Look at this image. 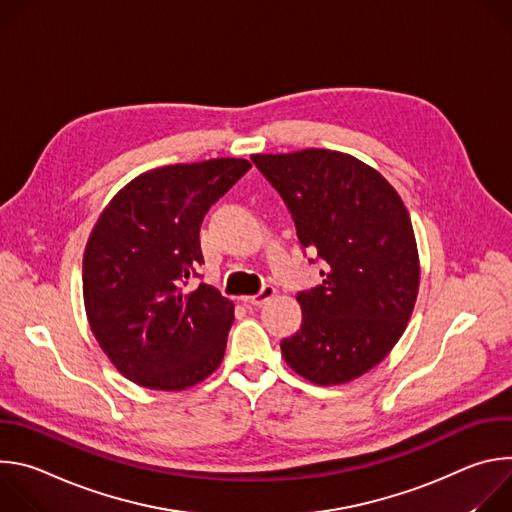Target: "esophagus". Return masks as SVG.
Segmentation results:
<instances>
[{
	"mask_svg": "<svg viewBox=\"0 0 512 512\" xmlns=\"http://www.w3.org/2000/svg\"><path fill=\"white\" fill-rule=\"evenodd\" d=\"M273 296H275V287H273V285H263L259 294L247 296V298H243V302H245L247 306H263V304H265L269 298H273Z\"/></svg>",
	"mask_w": 512,
	"mask_h": 512,
	"instance_id": "obj_1",
	"label": "esophagus"
}]
</instances>
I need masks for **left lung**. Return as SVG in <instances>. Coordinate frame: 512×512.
I'll use <instances>...</instances> for the list:
<instances>
[{
  "label": "left lung",
  "mask_w": 512,
  "mask_h": 512,
  "mask_svg": "<svg viewBox=\"0 0 512 512\" xmlns=\"http://www.w3.org/2000/svg\"><path fill=\"white\" fill-rule=\"evenodd\" d=\"M251 160L281 194L302 247L324 263L322 283L298 294L302 328L281 340V354L316 385L348 383L377 367L411 318L419 257L409 212L377 170L348 154Z\"/></svg>",
  "instance_id": "8db88e82"
}]
</instances>
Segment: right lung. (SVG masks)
<instances>
[{
  "instance_id": "1",
  "label": "right lung",
  "mask_w": 512,
  "mask_h": 512,
  "mask_svg": "<svg viewBox=\"0 0 512 512\" xmlns=\"http://www.w3.org/2000/svg\"><path fill=\"white\" fill-rule=\"evenodd\" d=\"M251 162L216 158L145 172L121 188L89 237L83 296L91 330L129 381L182 391L221 364L235 306L208 283L200 225Z\"/></svg>"
}]
</instances>
